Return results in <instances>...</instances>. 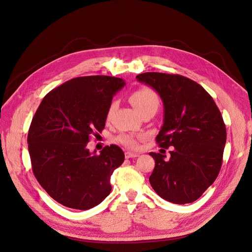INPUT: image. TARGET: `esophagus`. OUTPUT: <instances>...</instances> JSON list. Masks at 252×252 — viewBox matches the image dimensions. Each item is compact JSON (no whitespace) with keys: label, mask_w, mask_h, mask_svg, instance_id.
Masks as SVG:
<instances>
[{"label":"esophagus","mask_w":252,"mask_h":252,"mask_svg":"<svg viewBox=\"0 0 252 252\" xmlns=\"http://www.w3.org/2000/svg\"><path fill=\"white\" fill-rule=\"evenodd\" d=\"M137 157H139L138 153L129 152V151H126V158H137Z\"/></svg>","instance_id":"34e87169"}]
</instances>
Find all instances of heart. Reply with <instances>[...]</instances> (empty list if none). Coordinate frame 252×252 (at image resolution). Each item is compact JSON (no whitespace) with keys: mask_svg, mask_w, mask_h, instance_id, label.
Wrapping results in <instances>:
<instances>
[{"mask_svg":"<svg viewBox=\"0 0 252 252\" xmlns=\"http://www.w3.org/2000/svg\"><path fill=\"white\" fill-rule=\"evenodd\" d=\"M129 101L133 104V106L137 109V111L139 113L143 112L146 109L149 108H156L158 110V108L159 106V96L157 94L156 91H153L151 89H148V87H144V89H140L136 92H134L132 94L129 95ZM116 103L112 102L110 105H109L107 112H106V117L109 119L111 117L114 109H115ZM117 141L120 144L125 145L127 148H132L135 149L138 147V141L136 138L130 135H120L117 138Z\"/></svg>","mask_w":252,"mask_h":252,"instance_id":"b5f03b06","label":"heart"}]
</instances>
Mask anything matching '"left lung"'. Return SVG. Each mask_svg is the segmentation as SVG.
Wrapping results in <instances>:
<instances>
[{
    "instance_id": "8db88e82",
    "label": "left lung",
    "mask_w": 252,
    "mask_h": 252,
    "mask_svg": "<svg viewBox=\"0 0 252 252\" xmlns=\"http://www.w3.org/2000/svg\"><path fill=\"white\" fill-rule=\"evenodd\" d=\"M136 79L161 97L165 114L156 140L159 147H173L170 159L149 153L156 160L151 187L168 202L192 203L215 181L222 165L226 129L220 109L199 83L184 76L147 72Z\"/></svg>"
}]
</instances>
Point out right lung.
Listing matches in <instances>:
<instances>
[{"instance_id":"obj_1","label":"right lung","mask_w":252,"mask_h":252,"mask_svg":"<svg viewBox=\"0 0 252 252\" xmlns=\"http://www.w3.org/2000/svg\"><path fill=\"white\" fill-rule=\"evenodd\" d=\"M125 84L104 75L73 78L49 92L38 107L28 134L32 169L60 204L87 210L110 193V177L125 153L112 144L96 155L86 144L104 129L107 109Z\"/></svg>"}]
</instances>
